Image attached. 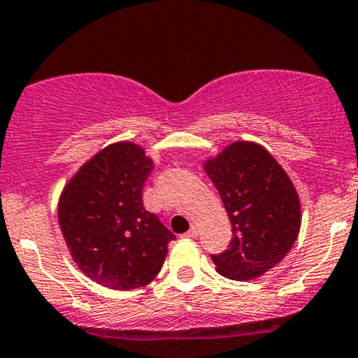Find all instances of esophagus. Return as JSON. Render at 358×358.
<instances>
[{
  "label": "esophagus",
  "instance_id": "1",
  "mask_svg": "<svg viewBox=\"0 0 358 358\" xmlns=\"http://www.w3.org/2000/svg\"><path fill=\"white\" fill-rule=\"evenodd\" d=\"M196 235H198V228L196 227H192L190 230H188L187 234H185V236H187V238H195Z\"/></svg>",
  "mask_w": 358,
  "mask_h": 358
}]
</instances>
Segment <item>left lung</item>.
Wrapping results in <instances>:
<instances>
[{"label":"left lung","instance_id":"1","mask_svg":"<svg viewBox=\"0 0 358 358\" xmlns=\"http://www.w3.org/2000/svg\"><path fill=\"white\" fill-rule=\"evenodd\" d=\"M231 223V242L212 255L217 272L230 280L264 275L294 247L302 223L300 200L287 171L264 146L235 141L205 162Z\"/></svg>","mask_w":358,"mask_h":358}]
</instances>
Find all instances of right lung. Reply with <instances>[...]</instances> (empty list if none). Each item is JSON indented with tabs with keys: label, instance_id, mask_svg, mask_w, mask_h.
I'll use <instances>...</instances> for the list:
<instances>
[{
	"label": "right lung",
	"instance_id": "add662e5",
	"mask_svg": "<svg viewBox=\"0 0 358 358\" xmlns=\"http://www.w3.org/2000/svg\"><path fill=\"white\" fill-rule=\"evenodd\" d=\"M152 170L141 146L120 141L86 162L59 196V228L73 260L103 287H145L162 270L168 243L175 240L141 200Z\"/></svg>",
	"mask_w": 358,
	"mask_h": 358
}]
</instances>
